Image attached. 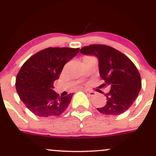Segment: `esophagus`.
Here are the masks:
<instances>
[{"instance_id":"1","label":"esophagus","mask_w":156,"mask_h":156,"mask_svg":"<svg viewBox=\"0 0 156 156\" xmlns=\"http://www.w3.org/2000/svg\"><path fill=\"white\" fill-rule=\"evenodd\" d=\"M85 92V93H87V95H89L90 96H96V93H95V92H93V91H92V90H83Z\"/></svg>"}]
</instances>
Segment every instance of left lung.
Segmentation results:
<instances>
[{
  "label": "left lung",
  "mask_w": 156,
  "mask_h": 156,
  "mask_svg": "<svg viewBox=\"0 0 156 156\" xmlns=\"http://www.w3.org/2000/svg\"><path fill=\"white\" fill-rule=\"evenodd\" d=\"M99 59V74L105 81L102 87H110L106 105L97 108L101 114L117 116L126 112L133 104L141 88V78L137 67L124 54L101 44L84 46L80 50Z\"/></svg>",
  "instance_id": "1"
}]
</instances>
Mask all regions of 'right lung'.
I'll return each instance as SVG.
<instances>
[{"label": "right lung", "mask_w": 156, "mask_h": 156, "mask_svg": "<svg viewBox=\"0 0 156 156\" xmlns=\"http://www.w3.org/2000/svg\"><path fill=\"white\" fill-rule=\"evenodd\" d=\"M79 49L49 47L39 51L23 64L16 76V91L36 116L58 117L69 106L73 93L61 97L53 90V84L59 79L64 65Z\"/></svg>", "instance_id": "1"}]
</instances>
